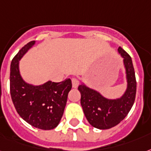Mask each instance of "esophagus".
<instances>
[{
  "mask_svg": "<svg viewBox=\"0 0 151 151\" xmlns=\"http://www.w3.org/2000/svg\"><path fill=\"white\" fill-rule=\"evenodd\" d=\"M71 81H72V86H73V88H77L79 85V81L77 78H73L71 79Z\"/></svg>",
  "mask_w": 151,
  "mask_h": 151,
  "instance_id": "1",
  "label": "esophagus"
}]
</instances>
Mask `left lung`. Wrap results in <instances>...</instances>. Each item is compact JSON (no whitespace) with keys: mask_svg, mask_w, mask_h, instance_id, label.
<instances>
[{"mask_svg":"<svg viewBox=\"0 0 151 151\" xmlns=\"http://www.w3.org/2000/svg\"><path fill=\"white\" fill-rule=\"evenodd\" d=\"M118 50L124 58L127 80V90L120 98L109 100L84 84L78 86L81 104L86 119L98 129H109L119 124L127 116L135 100L136 79L132 58L120 47Z\"/></svg>","mask_w":151,"mask_h":151,"instance_id":"obj_1","label":"left lung"}]
</instances>
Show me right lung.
<instances>
[{
	"label": "right lung",
	"instance_id": "obj_1",
	"mask_svg": "<svg viewBox=\"0 0 151 151\" xmlns=\"http://www.w3.org/2000/svg\"><path fill=\"white\" fill-rule=\"evenodd\" d=\"M34 44L35 41L27 43L12 60L10 93L21 118L36 128L51 130L62 119L72 82L67 78L58 83L49 81L39 86L26 83L19 74V61Z\"/></svg>",
	"mask_w": 151,
	"mask_h": 151
}]
</instances>
